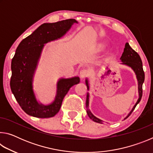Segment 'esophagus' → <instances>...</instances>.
I'll return each mask as SVG.
<instances>
[{"instance_id":"1","label":"esophagus","mask_w":153,"mask_h":153,"mask_svg":"<svg viewBox=\"0 0 153 153\" xmlns=\"http://www.w3.org/2000/svg\"><path fill=\"white\" fill-rule=\"evenodd\" d=\"M88 75V71L87 69H82L79 72V76L82 79H84V77H86Z\"/></svg>"}]
</instances>
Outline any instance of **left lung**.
<instances>
[{
	"label": "left lung",
	"mask_w": 153,
	"mask_h": 153,
	"mask_svg": "<svg viewBox=\"0 0 153 153\" xmlns=\"http://www.w3.org/2000/svg\"><path fill=\"white\" fill-rule=\"evenodd\" d=\"M121 61L122 63L121 64L126 65H128L130 67L131 69H133V71L135 72L136 75L137 79H138V93H139V98L138 100H137L136 103L135 105L134 106L132 109L129 112V113L128 115V116L125 118H128L129 115H131V113L133 112L134 108H136V105L138 104L140 101L142 97V84H143L144 81V72L143 70V67H142V62L140 59V56L138 55L136 52L133 50L132 48H131V46H129V44L127 42L125 45V48H124L123 53L122 55L121 56ZM86 84L87 86V89L88 90H89V86H88V79H86ZM86 108H87V114L88 115V117L91 119L92 121H95V122L99 123H102V121L99 120V119L96 117L95 116L93 115V114L90 112L89 110V94L88 93L87 97H86Z\"/></svg>",
	"instance_id": "1"
}]
</instances>
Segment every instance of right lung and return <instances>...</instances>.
Masks as SVG:
<instances>
[{"instance_id": "obj_1", "label": "right lung", "mask_w": 153, "mask_h": 153, "mask_svg": "<svg viewBox=\"0 0 153 153\" xmlns=\"http://www.w3.org/2000/svg\"><path fill=\"white\" fill-rule=\"evenodd\" d=\"M76 19H69L55 23H46L19 43L11 61L10 86L21 108L27 115L38 118L54 117L70 89L79 83V77L59 79L56 84L55 100L50 105L39 103L33 90V77L45 44L57 40L70 29Z\"/></svg>"}]
</instances>
